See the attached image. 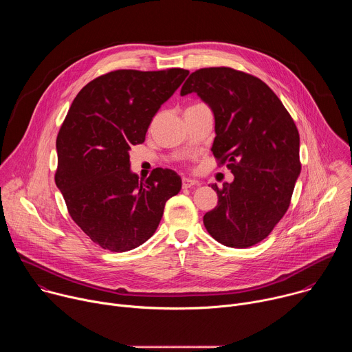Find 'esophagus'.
<instances>
[{
    "label": "esophagus",
    "mask_w": 352,
    "mask_h": 352,
    "mask_svg": "<svg viewBox=\"0 0 352 352\" xmlns=\"http://www.w3.org/2000/svg\"><path fill=\"white\" fill-rule=\"evenodd\" d=\"M200 182L192 178H182V188H192V186H199Z\"/></svg>",
    "instance_id": "1"
}]
</instances>
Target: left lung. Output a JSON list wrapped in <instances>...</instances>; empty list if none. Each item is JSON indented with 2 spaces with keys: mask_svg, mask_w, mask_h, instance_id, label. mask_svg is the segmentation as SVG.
Listing matches in <instances>:
<instances>
[{
  "mask_svg": "<svg viewBox=\"0 0 352 352\" xmlns=\"http://www.w3.org/2000/svg\"><path fill=\"white\" fill-rule=\"evenodd\" d=\"M196 93L214 116L212 152L234 174L217 192V206L204 216L209 234L230 248L265 239L285 214L300 173L299 133L274 91L232 68H204L189 75L181 96Z\"/></svg>",
  "mask_w": 352,
  "mask_h": 352,
  "instance_id": "left-lung-1",
  "label": "left lung"
}]
</instances>
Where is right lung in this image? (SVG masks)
Here are the masks:
<instances>
[{
  "label": "right lung",
  "mask_w": 352,
  "mask_h": 352,
  "mask_svg": "<svg viewBox=\"0 0 352 352\" xmlns=\"http://www.w3.org/2000/svg\"><path fill=\"white\" fill-rule=\"evenodd\" d=\"M189 71L120 69L89 82L75 97L57 136L56 184L80 230L111 252H126L157 230L181 177L156 168L143 181L132 173L131 146Z\"/></svg>",
  "instance_id": "add662e5"
}]
</instances>
